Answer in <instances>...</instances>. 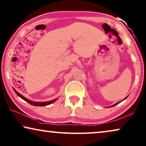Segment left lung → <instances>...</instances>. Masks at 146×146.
<instances>
[{
    "instance_id": "left-lung-1",
    "label": "left lung",
    "mask_w": 146,
    "mask_h": 146,
    "mask_svg": "<svg viewBox=\"0 0 146 146\" xmlns=\"http://www.w3.org/2000/svg\"><path fill=\"white\" fill-rule=\"evenodd\" d=\"M127 97H128V96H127ZM127 97H126V98H125L124 99H123V100H122V101H119V102H118V103H115V104H114V105H112V106H109V107H112V106H115V105H117V104H119V103H121V101H123V100H125V99L127 98Z\"/></svg>"
}]
</instances>
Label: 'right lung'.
<instances>
[{
	"label": "right lung",
	"mask_w": 146,
	"mask_h": 146,
	"mask_svg": "<svg viewBox=\"0 0 146 146\" xmlns=\"http://www.w3.org/2000/svg\"><path fill=\"white\" fill-rule=\"evenodd\" d=\"M13 90H14V92L16 93V94L19 97V98H21L22 99H23V100L26 101V102L29 103V104H31V105H34V106H47V105H50V104L55 102V101H56L57 98L53 99V100H51V101H45V102H35V101H31L29 100V99H27L26 98H25L24 96H23L21 94H20L19 92H17V90H15V88H13Z\"/></svg>",
	"instance_id": "obj_1"
}]
</instances>
